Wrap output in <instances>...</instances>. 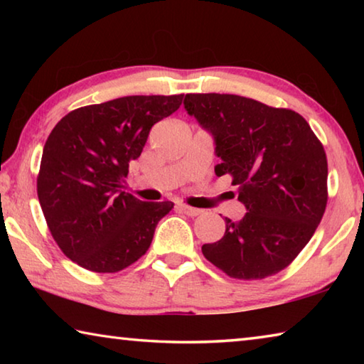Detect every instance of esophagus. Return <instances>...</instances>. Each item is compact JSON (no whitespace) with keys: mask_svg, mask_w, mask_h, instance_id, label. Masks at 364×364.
<instances>
[{"mask_svg":"<svg viewBox=\"0 0 364 364\" xmlns=\"http://www.w3.org/2000/svg\"><path fill=\"white\" fill-rule=\"evenodd\" d=\"M178 208H180V210H181L184 215H188V217H197V215L202 213L200 208L189 207V205H186V204H180V205H178Z\"/></svg>","mask_w":364,"mask_h":364,"instance_id":"34e87169","label":"esophagus"}]
</instances>
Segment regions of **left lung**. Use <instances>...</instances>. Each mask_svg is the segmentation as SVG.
I'll return each instance as SVG.
<instances>
[{
  "instance_id": "left-lung-1",
  "label": "left lung",
  "mask_w": 364,
  "mask_h": 364,
  "mask_svg": "<svg viewBox=\"0 0 364 364\" xmlns=\"http://www.w3.org/2000/svg\"><path fill=\"white\" fill-rule=\"evenodd\" d=\"M184 109L215 139L217 176L231 175L247 208L225 218L220 241L202 245L215 267L236 279H263L292 263L328 204V159L300 114L237 95H186Z\"/></svg>"
}]
</instances>
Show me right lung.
I'll return each instance as SVG.
<instances>
[{
    "label": "right lung",
    "mask_w": 364,
    "mask_h": 364,
    "mask_svg": "<svg viewBox=\"0 0 364 364\" xmlns=\"http://www.w3.org/2000/svg\"><path fill=\"white\" fill-rule=\"evenodd\" d=\"M184 95L125 96L72 110L43 149L36 193L49 231L72 262L117 273L143 257L173 202H143L122 191L151 128Z\"/></svg>",
    "instance_id": "obj_1"
}]
</instances>
